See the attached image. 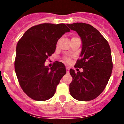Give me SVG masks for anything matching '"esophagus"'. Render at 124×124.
<instances>
[{
	"label": "esophagus",
	"instance_id": "1",
	"mask_svg": "<svg viewBox=\"0 0 124 124\" xmlns=\"http://www.w3.org/2000/svg\"><path fill=\"white\" fill-rule=\"evenodd\" d=\"M66 70H67V73L68 74L70 72V67H66Z\"/></svg>",
	"mask_w": 124,
	"mask_h": 124
}]
</instances>
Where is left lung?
Here are the masks:
<instances>
[{
    "label": "left lung",
    "mask_w": 124,
    "mask_h": 124,
    "mask_svg": "<svg viewBox=\"0 0 124 124\" xmlns=\"http://www.w3.org/2000/svg\"><path fill=\"white\" fill-rule=\"evenodd\" d=\"M80 37L82 48L76 67L83 68V72H76L70 69L72 81L70 92L74 99L90 101L102 93L112 74L111 50L108 42L99 31L90 24L75 23L67 24Z\"/></svg>",
    "instance_id": "left-lung-1"
}]
</instances>
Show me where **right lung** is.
Returning a JSON list of instances; mask_svg holds the SVG:
<instances>
[{
  "mask_svg": "<svg viewBox=\"0 0 124 124\" xmlns=\"http://www.w3.org/2000/svg\"><path fill=\"white\" fill-rule=\"evenodd\" d=\"M69 32L65 24H41L29 29L17 43L15 71L20 85L30 98L45 101L54 95L66 74L65 67L56 62L49 68L44 63L54 53L59 39Z\"/></svg>",
  "mask_w": 124,
  "mask_h": 124,
  "instance_id": "obj_1",
  "label": "right lung"
}]
</instances>
